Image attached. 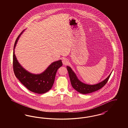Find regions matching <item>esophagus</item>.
I'll return each mask as SVG.
<instances>
[{
	"instance_id": "obj_1",
	"label": "esophagus",
	"mask_w": 128,
	"mask_h": 128,
	"mask_svg": "<svg viewBox=\"0 0 128 128\" xmlns=\"http://www.w3.org/2000/svg\"><path fill=\"white\" fill-rule=\"evenodd\" d=\"M62 63H63V65H66L68 63V60H67L66 58H63L62 60Z\"/></svg>"
}]
</instances>
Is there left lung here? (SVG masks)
Wrapping results in <instances>:
<instances>
[{
    "label": "left lung",
    "mask_w": 128,
    "mask_h": 128,
    "mask_svg": "<svg viewBox=\"0 0 128 128\" xmlns=\"http://www.w3.org/2000/svg\"><path fill=\"white\" fill-rule=\"evenodd\" d=\"M67 68L72 87L75 90L82 94L91 93L102 88L107 83L111 74V73H110V75L106 79L98 84L94 85H89L80 82L78 79L76 75L74 72L70 67L67 66Z\"/></svg>",
    "instance_id": "1"
}]
</instances>
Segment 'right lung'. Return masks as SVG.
<instances>
[{
    "label": "right lung",
    "instance_id": "obj_1",
    "mask_svg": "<svg viewBox=\"0 0 128 128\" xmlns=\"http://www.w3.org/2000/svg\"><path fill=\"white\" fill-rule=\"evenodd\" d=\"M23 30L17 38L14 46L13 53V71L16 78L30 91L37 94H44L50 90L54 84L55 76L58 68L62 66L61 60L51 63L43 72L34 74L27 71L17 60L14 49Z\"/></svg>",
    "mask_w": 128,
    "mask_h": 128
}]
</instances>
